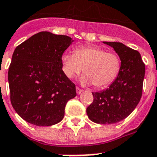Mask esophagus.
Instances as JSON below:
<instances>
[{"instance_id": "obj_1", "label": "esophagus", "mask_w": 157, "mask_h": 157, "mask_svg": "<svg viewBox=\"0 0 157 157\" xmlns=\"http://www.w3.org/2000/svg\"><path fill=\"white\" fill-rule=\"evenodd\" d=\"M76 94H80L82 92V90H81V88H79V87H76Z\"/></svg>"}]
</instances>
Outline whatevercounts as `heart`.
Wrapping results in <instances>:
<instances>
[{"instance_id":"b5f03b06","label":"heart","mask_w":157,"mask_h":157,"mask_svg":"<svg viewBox=\"0 0 157 157\" xmlns=\"http://www.w3.org/2000/svg\"><path fill=\"white\" fill-rule=\"evenodd\" d=\"M63 71L69 79L83 71L81 81L84 85L94 84L97 89L111 86L121 71V59L117 53L98 46H81L74 54L62 55Z\"/></svg>"}]
</instances>
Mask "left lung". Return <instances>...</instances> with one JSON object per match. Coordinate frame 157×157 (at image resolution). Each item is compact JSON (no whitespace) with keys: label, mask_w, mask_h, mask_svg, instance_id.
Returning <instances> with one entry per match:
<instances>
[{"label":"left lung","mask_w":157,"mask_h":157,"mask_svg":"<svg viewBox=\"0 0 157 157\" xmlns=\"http://www.w3.org/2000/svg\"><path fill=\"white\" fill-rule=\"evenodd\" d=\"M103 43L112 46L120 56L121 71L107 90L92 93L94 101L86 112L94 123L114 124L126 118L141 99L145 64L139 51L120 42Z\"/></svg>","instance_id":"1"}]
</instances>
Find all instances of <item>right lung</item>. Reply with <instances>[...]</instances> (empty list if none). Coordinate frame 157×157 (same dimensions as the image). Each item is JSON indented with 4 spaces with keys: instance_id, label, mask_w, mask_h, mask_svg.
Here are the masks:
<instances>
[{
    "instance_id": "obj_1",
    "label": "right lung",
    "mask_w": 157,
    "mask_h": 157,
    "mask_svg": "<svg viewBox=\"0 0 157 157\" xmlns=\"http://www.w3.org/2000/svg\"><path fill=\"white\" fill-rule=\"evenodd\" d=\"M73 40L64 35L40 32L18 45L9 67L10 102L30 124L50 126L64 117L76 86L62 70V55Z\"/></svg>"
}]
</instances>
